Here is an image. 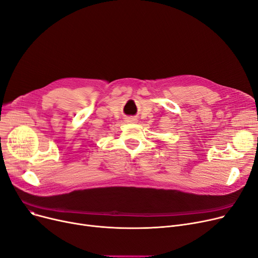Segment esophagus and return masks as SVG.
I'll list each match as a JSON object with an SVG mask.
<instances>
[{"label": "esophagus", "mask_w": 258, "mask_h": 258, "mask_svg": "<svg viewBox=\"0 0 258 258\" xmlns=\"http://www.w3.org/2000/svg\"><path fill=\"white\" fill-rule=\"evenodd\" d=\"M126 121H127V122H132V123H135V122H137V119H136V118H134V117H132V118L126 119Z\"/></svg>", "instance_id": "esophagus-1"}]
</instances>
